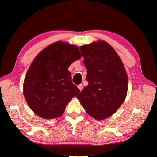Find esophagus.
Listing matches in <instances>:
<instances>
[{"instance_id": "obj_1", "label": "esophagus", "mask_w": 157, "mask_h": 157, "mask_svg": "<svg viewBox=\"0 0 157 157\" xmlns=\"http://www.w3.org/2000/svg\"><path fill=\"white\" fill-rule=\"evenodd\" d=\"M77 87L78 88V89L80 90V91H82V89H83V85H82V84H80L78 85V86H77Z\"/></svg>"}]
</instances>
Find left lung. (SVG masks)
Segmentation results:
<instances>
[{"label": "left lung", "mask_w": 157, "mask_h": 157, "mask_svg": "<svg viewBox=\"0 0 157 157\" xmlns=\"http://www.w3.org/2000/svg\"><path fill=\"white\" fill-rule=\"evenodd\" d=\"M87 69L88 86L77 96L85 111L96 120L111 117L124 103L128 76L119 56L105 41L80 46Z\"/></svg>", "instance_id": "1"}]
</instances>
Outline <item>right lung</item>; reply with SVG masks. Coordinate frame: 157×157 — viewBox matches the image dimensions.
Instances as JSON below:
<instances>
[{
    "instance_id": "1",
    "label": "right lung",
    "mask_w": 157,
    "mask_h": 157,
    "mask_svg": "<svg viewBox=\"0 0 157 157\" xmlns=\"http://www.w3.org/2000/svg\"><path fill=\"white\" fill-rule=\"evenodd\" d=\"M81 58L76 45L58 41L33 61L23 82V95L36 115L52 119L63 115L66 105L80 92L68 68Z\"/></svg>"
}]
</instances>
